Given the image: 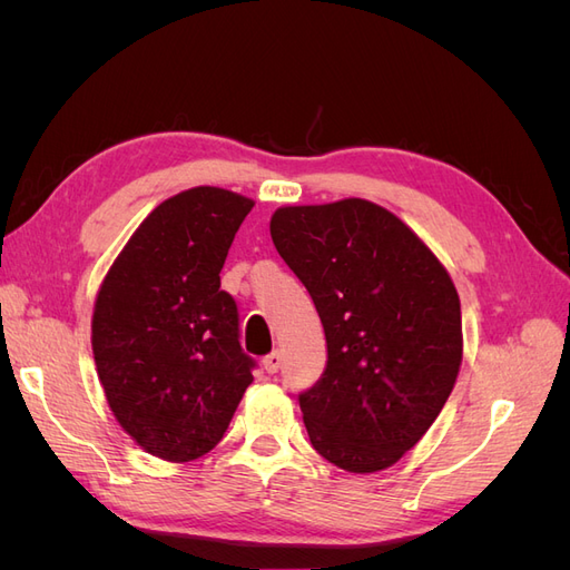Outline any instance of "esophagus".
Returning a JSON list of instances; mask_svg holds the SVG:
<instances>
[{"label": "esophagus", "instance_id": "obj_1", "mask_svg": "<svg viewBox=\"0 0 570 570\" xmlns=\"http://www.w3.org/2000/svg\"><path fill=\"white\" fill-rule=\"evenodd\" d=\"M283 366V354L281 352H271L266 358H264V371L266 373H278Z\"/></svg>", "mask_w": 570, "mask_h": 570}]
</instances>
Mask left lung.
<instances>
[{
    "label": "left lung",
    "instance_id": "left-lung-1",
    "mask_svg": "<svg viewBox=\"0 0 570 570\" xmlns=\"http://www.w3.org/2000/svg\"><path fill=\"white\" fill-rule=\"evenodd\" d=\"M273 245L312 295L327 364L299 394L314 450L350 473L400 461L456 383L463 337L450 273L383 206H283Z\"/></svg>",
    "mask_w": 570,
    "mask_h": 570
}]
</instances>
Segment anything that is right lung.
Here are the masks:
<instances>
[{
  "mask_svg": "<svg viewBox=\"0 0 570 570\" xmlns=\"http://www.w3.org/2000/svg\"><path fill=\"white\" fill-rule=\"evenodd\" d=\"M254 202L193 187L161 202L99 287L97 375L120 428L164 461L212 452L252 385L237 304L220 268Z\"/></svg>",
  "mask_w": 570,
  "mask_h": 570,
  "instance_id": "right-lung-1",
  "label": "right lung"
}]
</instances>
